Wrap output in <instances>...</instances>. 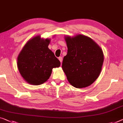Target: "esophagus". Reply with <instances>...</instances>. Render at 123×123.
<instances>
[{"mask_svg":"<svg viewBox=\"0 0 123 123\" xmlns=\"http://www.w3.org/2000/svg\"><path fill=\"white\" fill-rule=\"evenodd\" d=\"M58 60H60V61L61 62V63H62V57H58Z\"/></svg>","mask_w":123,"mask_h":123,"instance_id":"obj_1","label":"esophagus"}]
</instances>
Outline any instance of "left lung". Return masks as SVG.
I'll use <instances>...</instances> for the list:
<instances>
[{
	"label": "left lung",
	"instance_id": "left-lung-1",
	"mask_svg": "<svg viewBox=\"0 0 123 123\" xmlns=\"http://www.w3.org/2000/svg\"><path fill=\"white\" fill-rule=\"evenodd\" d=\"M67 54L62 68L68 81L74 87L91 86L99 76L104 61L102 49L94 40L81 34L65 36Z\"/></svg>",
	"mask_w": 123,
	"mask_h": 123
}]
</instances>
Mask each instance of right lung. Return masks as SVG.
Here are the masks:
<instances>
[{
	"label": "right lung",
	"mask_w": 123,
	"mask_h": 123,
	"mask_svg": "<svg viewBox=\"0 0 123 123\" xmlns=\"http://www.w3.org/2000/svg\"><path fill=\"white\" fill-rule=\"evenodd\" d=\"M50 41V38L35 36L27 42L18 56V70L30 85L45 83L50 78L52 69L60 66L61 62L48 47Z\"/></svg>",
	"instance_id": "add662e5"
}]
</instances>
